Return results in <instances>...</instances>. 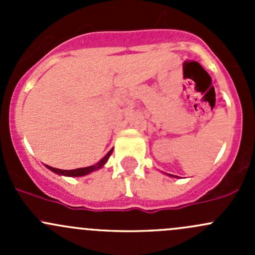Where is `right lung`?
I'll use <instances>...</instances> for the list:
<instances>
[{"label": "right lung", "instance_id": "1", "mask_svg": "<svg viewBox=\"0 0 255 255\" xmlns=\"http://www.w3.org/2000/svg\"><path fill=\"white\" fill-rule=\"evenodd\" d=\"M112 153V149L109 151V153L106 154V155L104 156V158L101 159V160L99 161L97 164H95V165H91V166H87V168H80V169H74V170H61V169H56V168H51V166H48V169H50L51 171H54V173L59 174V175H65V176H84L86 175V174H90L92 173L94 170H97V169L101 168L102 165H104L105 163H106L107 160H109L110 155H111Z\"/></svg>", "mask_w": 255, "mask_h": 255}]
</instances>
